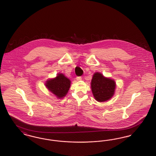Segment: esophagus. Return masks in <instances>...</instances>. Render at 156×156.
<instances>
[{"label": "esophagus", "instance_id": "34e87169", "mask_svg": "<svg viewBox=\"0 0 156 156\" xmlns=\"http://www.w3.org/2000/svg\"><path fill=\"white\" fill-rule=\"evenodd\" d=\"M76 80L77 81H80V80H82V77L81 76H77V77L76 78Z\"/></svg>", "mask_w": 156, "mask_h": 156}]
</instances>
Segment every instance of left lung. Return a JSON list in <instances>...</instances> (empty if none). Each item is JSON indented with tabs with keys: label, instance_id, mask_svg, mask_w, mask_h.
Here are the masks:
<instances>
[{
	"label": "left lung",
	"instance_id": "left-lung-1",
	"mask_svg": "<svg viewBox=\"0 0 156 156\" xmlns=\"http://www.w3.org/2000/svg\"><path fill=\"white\" fill-rule=\"evenodd\" d=\"M116 88L115 81L106 78L99 73H95L91 81V89L97 101L102 102L110 99L114 95Z\"/></svg>",
	"mask_w": 156,
	"mask_h": 156
}]
</instances>
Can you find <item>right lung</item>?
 <instances>
[{
	"mask_svg": "<svg viewBox=\"0 0 156 156\" xmlns=\"http://www.w3.org/2000/svg\"><path fill=\"white\" fill-rule=\"evenodd\" d=\"M71 85V81L62 74L46 81L45 86L57 98H63L67 95Z\"/></svg>",
	"mask_w": 156,
	"mask_h": 156,
	"instance_id": "1",
	"label": "right lung"
}]
</instances>
